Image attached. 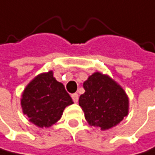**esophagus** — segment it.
Masks as SVG:
<instances>
[{
    "label": "esophagus",
    "mask_w": 155,
    "mask_h": 155,
    "mask_svg": "<svg viewBox=\"0 0 155 155\" xmlns=\"http://www.w3.org/2000/svg\"><path fill=\"white\" fill-rule=\"evenodd\" d=\"M71 97H72V98H73V101L75 103H77L78 101V94H77V93H75V94H71Z\"/></svg>",
    "instance_id": "esophagus-1"
}]
</instances>
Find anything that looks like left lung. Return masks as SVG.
<instances>
[{"label":"left lung","mask_w":155,"mask_h":155,"mask_svg":"<svg viewBox=\"0 0 155 155\" xmlns=\"http://www.w3.org/2000/svg\"><path fill=\"white\" fill-rule=\"evenodd\" d=\"M85 93L78 103L91 126L108 130L117 126L129 113V98L123 88L107 75L94 73L83 83Z\"/></svg>","instance_id":"1"}]
</instances>
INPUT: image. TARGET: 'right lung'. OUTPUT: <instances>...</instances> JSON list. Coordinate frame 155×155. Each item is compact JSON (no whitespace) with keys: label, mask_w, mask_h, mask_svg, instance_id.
<instances>
[{"label":"right lung","mask_w":155,"mask_h":155,"mask_svg":"<svg viewBox=\"0 0 155 155\" xmlns=\"http://www.w3.org/2000/svg\"><path fill=\"white\" fill-rule=\"evenodd\" d=\"M73 100L53 72L37 76L25 87L21 99L22 112L29 121L40 128H48L61 119L64 109Z\"/></svg>","instance_id":"right-lung-1"}]
</instances>
